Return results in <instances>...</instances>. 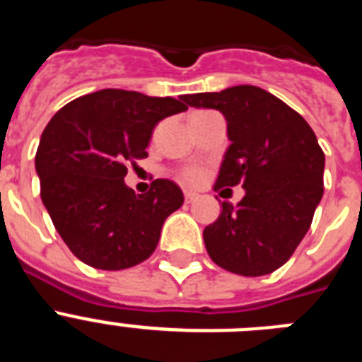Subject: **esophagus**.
Segmentation results:
<instances>
[{"label":"esophagus","instance_id":"34e87169","mask_svg":"<svg viewBox=\"0 0 362 362\" xmlns=\"http://www.w3.org/2000/svg\"><path fill=\"white\" fill-rule=\"evenodd\" d=\"M197 197H199V194H197V192L185 190V201H187V203H192V201L197 199Z\"/></svg>","mask_w":362,"mask_h":362}]
</instances>
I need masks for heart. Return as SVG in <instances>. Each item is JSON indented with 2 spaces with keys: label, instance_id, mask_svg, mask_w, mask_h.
<instances>
[{
  "label": "heart",
  "instance_id": "heart-1",
  "mask_svg": "<svg viewBox=\"0 0 362 362\" xmlns=\"http://www.w3.org/2000/svg\"><path fill=\"white\" fill-rule=\"evenodd\" d=\"M201 177H203V174L197 168H187V170L181 172V179L187 183H197V181H201Z\"/></svg>",
  "mask_w": 362,
  "mask_h": 362
}]
</instances>
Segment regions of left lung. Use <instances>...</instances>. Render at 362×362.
Instances as JSON below:
<instances>
[{
	"label": "left lung",
	"mask_w": 362,
	"mask_h": 362,
	"mask_svg": "<svg viewBox=\"0 0 362 362\" xmlns=\"http://www.w3.org/2000/svg\"><path fill=\"white\" fill-rule=\"evenodd\" d=\"M185 103L216 108L230 143L214 190L243 185L235 206L223 201L203 232L210 259L246 277L283 267L312 225L322 197L325 153L305 117L254 85L185 95Z\"/></svg>",
	"instance_id": "left-lung-1"
}]
</instances>
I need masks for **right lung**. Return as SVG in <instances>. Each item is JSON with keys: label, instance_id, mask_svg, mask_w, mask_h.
I'll list each match as a JSON object with an SVG mask.
<instances>
[{"label": "right lung", "instance_id": "right-lung-1", "mask_svg": "<svg viewBox=\"0 0 362 362\" xmlns=\"http://www.w3.org/2000/svg\"><path fill=\"white\" fill-rule=\"evenodd\" d=\"M183 98L105 88L59 108L43 130L36 152L41 201L70 252L88 267L143 263L166 217L183 204L170 179H156L146 194L124 185L127 165L148 156L153 127L187 110Z\"/></svg>", "mask_w": 362, "mask_h": 362}]
</instances>
